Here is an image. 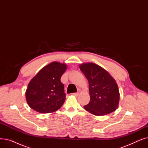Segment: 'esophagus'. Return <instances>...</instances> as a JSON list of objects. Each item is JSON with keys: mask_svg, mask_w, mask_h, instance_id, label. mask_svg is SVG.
<instances>
[{"mask_svg": "<svg viewBox=\"0 0 148 148\" xmlns=\"http://www.w3.org/2000/svg\"><path fill=\"white\" fill-rule=\"evenodd\" d=\"M73 95H74V96H75V97H77V96H79V92H77V93H73Z\"/></svg>", "mask_w": 148, "mask_h": 148, "instance_id": "obj_1", "label": "esophagus"}]
</instances>
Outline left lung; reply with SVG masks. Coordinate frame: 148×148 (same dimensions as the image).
I'll return each mask as SVG.
<instances>
[{
	"mask_svg": "<svg viewBox=\"0 0 148 148\" xmlns=\"http://www.w3.org/2000/svg\"><path fill=\"white\" fill-rule=\"evenodd\" d=\"M80 69L89 82L90 101L86 111L96 116L114 112L119 102V91L115 80L106 69L94 63L81 64Z\"/></svg>",
	"mask_w": 148,
	"mask_h": 148,
	"instance_id": "left-lung-1",
	"label": "left lung"
}]
</instances>
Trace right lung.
I'll use <instances>...</instances> for the list:
<instances>
[{"mask_svg":"<svg viewBox=\"0 0 148 148\" xmlns=\"http://www.w3.org/2000/svg\"><path fill=\"white\" fill-rule=\"evenodd\" d=\"M66 65L53 62L43 67L28 84L26 98L29 106L41 113L56 112L66 97L64 85L60 82Z\"/></svg>","mask_w":148,"mask_h":148,"instance_id":"obj_1","label":"right lung"}]
</instances>
